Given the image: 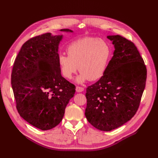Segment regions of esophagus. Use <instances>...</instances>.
<instances>
[{
    "mask_svg": "<svg viewBox=\"0 0 158 158\" xmlns=\"http://www.w3.org/2000/svg\"><path fill=\"white\" fill-rule=\"evenodd\" d=\"M76 92H78V93H80V92H83V91L84 90V88H82V87L76 86Z\"/></svg>",
    "mask_w": 158,
    "mask_h": 158,
    "instance_id": "1",
    "label": "esophagus"
}]
</instances>
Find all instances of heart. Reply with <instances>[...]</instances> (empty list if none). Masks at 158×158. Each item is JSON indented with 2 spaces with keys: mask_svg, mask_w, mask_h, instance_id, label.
Masks as SVG:
<instances>
[{
  "mask_svg": "<svg viewBox=\"0 0 158 158\" xmlns=\"http://www.w3.org/2000/svg\"><path fill=\"white\" fill-rule=\"evenodd\" d=\"M67 54L57 59L61 74L70 79L78 70L76 82L95 81L102 78L111 60V49L105 40L98 37H84L75 40L67 47Z\"/></svg>",
  "mask_w": 158,
  "mask_h": 158,
  "instance_id": "obj_1",
  "label": "heart"
}]
</instances>
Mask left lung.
I'll list each match as a JSON object with an SVG mask.
<instances>
[{"label": "left lung", "instance_id": "obj_1", "mask_svg": "<svg viewBox=\"0 0 158 158\" xmlns=\"http://www.w3.org/2000/svg\"><path fill=\"white\" fill-rule=\"evenodd\" d=\"M114 51L107 70L86 88L85 115L95 128L110 131L136 114L144 92L147 70L136 47L121 35H109Z\"/></svg>", "mask_w": 158, "mask_h": 158}]
</instances>
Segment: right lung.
Returning <instances> with one entry per match:
<instances>
[{
	"label": "right lung",
	"mask_w": 158,
	"mask_h": 158,
	"mask_svg": "<svg viewBox=\"0 0 158 158\" xmlns=\"http://www.w3.org/2000/svg\"><path fill=\"white\" fill-rule=\"evenodd\" d=\"M60 31L73 32L69 29ZM62 39V35L47 33L27 40L18 52L12 71L18 113L42 131L59 125L75 93V85L61 76L57 62Z\"/></svg>",
	"instance_id": "add662e5"
}]
</instances>
